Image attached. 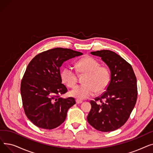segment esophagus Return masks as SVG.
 Returning <instances> with one entry per match:
<instances>
[{
  "mask_svg": "<svg viewBox=\"0 0 153 153\" xmlns=\"http://www.w3.org/2000/svg\"><path fill=\"white\" fill-rule=\"evenodd\" d=\"M76 103H81L82 102V100H79V99H76Z\"/></svg>",
  "mask_w": 153,
  "mask_h": 153,
  "instance_id": "34e87169",
  "label": "esophagus"
}]
</instances>
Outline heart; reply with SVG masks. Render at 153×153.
<instances>
[{"instance_id":"1","label":"heart","mask_w":153,"mask_h":153,"mask_svg":"<svg viewBox=\"0 0 153 153\" xmlns=\"http://www.w3.org/2000/svg\"><path fill=\"white\" fill-rule=\"evenodd\" d=\"M77 71L85 74L84 84L75 87L70 92L71 95L78 99H87L95 93L105 91L110 82V72L108 68L100 66L99 62L91 56H86L76 63ZM62 82L69 87H74L77 81V76L74 69L69 66L64 68L61 72Z\"/></svg>"}]
</instances>
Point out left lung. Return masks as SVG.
Segmentation results:
<instances>
[{"mask_svg": "<svg viewBox=\"0 0 153 153\" xmlns=\"http://www.w3.org/2000/svg\"><path fill=\"white\" fill-rule=\"evenodd\" d=\"M91 53L106 63L111 77L106 91L91 100L87 122L99 131H114L126 122L134 107L138 95L136 77L131 64L115 52L106 50Z\"/></svg>", "mask_w": 153, "mask_h": 153, "instance_id": "8db88e82", "label": "left lung"}]
</instances>
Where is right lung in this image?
I'll use <instances>...</instances> for the list:
<instances>
[{
    "instance_id": "1",
    "label": "right lung",
    "mask_w": 153,
    "mask_h": 153,
    "mask_svg": "<svg viewBox=\"0 0 153 153\" xmlns=\"http://www.w3.org/2000/svg\"><path fill=\"white\" fill-rule=\"evenodd\" d=\"M82 54L56 48L37 54L28 64L20 92L25 115L36 126L51 130L64 122L68 110L76 101L73 97H61L68 89L62 84L59 68L64 61Z\"/></svg>"
}]
</instances>
